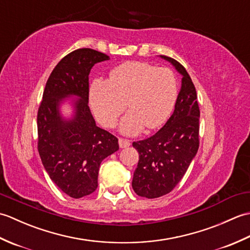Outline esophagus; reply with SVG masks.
Returning <instances> with one entry per match:
<instances>
[{"mask_svg":"<svg viewBox=\"0 0 250 250\" xmlns=\"http://www.w3.org/2000/svg\"><path fill=\"white\" fill-rule=\"evenodd\" d=\"M119 146L120 148H125V147H129L131 145V143L129 140H125V139H119Z\"/></svg>","mask_w":250,"mask_h":250,"instance_id":"34e87169","label":"esophagus"}]
</instances>
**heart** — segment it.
I'll use <instances>...</instances> for the list:
<instances>
[{
  "mask_svg": "<svg viewBox=\"0 0 250 250\" xmlns=\"http://www.w3.org/2000/svg\"><path fill=\"white\" fill-rule=\"evenodd\" d=\"M177 92L176 77L169 68L129 61L114 68L108 81L95 79L89 100L95 117L107 128L116 125L129 104L131 109L122 118L120 128L133 135L145 125L148 129L162 125L172 113Z\"/></svg>",
  "mask_w": 250,
  "mask_h": 250,
  "instance_id": "1",
  "label": "heart"
}]
</instances>
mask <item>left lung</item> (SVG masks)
Masks as SVG:
<instances>
[{
	"mask_svg": "<svg viewBox=\"0 0 250 250\" xmlns=\"http://www.w3.org/2000/svg\"><path fill=\"white\" fill-rule=\"evenodd\" d=\"M160 57L171 62L183 78L175 109L167 124L148 139L133 142L140 159L132 188L137 195L148 199L171 192L199 149L200 108L194 84L179 62L167 56Z\"/></svg>",
	"mask_w": 250,
	"mask_h": 250,
	"instance_id": "obj_1",
	"label": "left lung"
}]
</instances>
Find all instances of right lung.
I'll return each mask as SVG.
<instances>
[{
    "instance_id": "right-lung-1",
    "label": "right lung",
    "mask_w": 250,
    "mask_h": 250,
    "mask_svg": "<svg viewBox=\"0 0 250 250\" xmlns=\"http://www.w3.org/2000/svg\"><path fill=\"white\" fill-rule=\"evenodd\" d=\"M109 60L90 48L72 51L51 72L37 113V149L50 179L74 199L98 188L100 164L119 149L118 139L95 125L89 101V74L95 63ZM73 99L74 115L65 120L60 105Z\"/></svg>"
}]
</instances>
